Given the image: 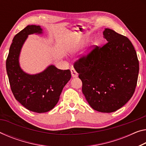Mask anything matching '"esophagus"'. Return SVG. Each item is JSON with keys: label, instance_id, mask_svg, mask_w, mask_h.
I'll return each mask as SVG.
<instances>
[{"label": "esophagus", "instance_id": "34e87169", "mask_svg": "<svg viewBox=\"0 0 146 146\" xmlns=\"http://www.w3.org/2000/svg\"><path fill=\"white\" fill-rule=\"evenodd\" d=\"M71 75H72V77L75 78V77H78V73L77 71H75V69L73 68L71 69Z\"/></svg>", "mask_w": 146, "mask_h": 146}]
</instances>
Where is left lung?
I'll return each instance as SVG.
<instances>
[{"label":"left lung","instance_id":"1","mask_svg":"<svg viewBox=\"0 0 146 146\" xmlns=\"http://www.w3.org/2000/svg\"><path fill=\"white\" fill-rule=\"evenodd\" d=\"M103 36L107 43L96 46L75 62L74 68L82 82V93L90 106L101 112L116 111L135 91L139 62L131 41L110 29Z\"/></svg>","mask_w":146,"mask_h":146}]
</instances>
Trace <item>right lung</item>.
I'll list each match as a JSON object with an SVG mask.
<instances>
[{
	"instance_id": "obj_1",
	"label": "right lung",
	"mask_w": 146,
	"mask_h": 146,
	"mask_svg": "<svg viewBox=\"0 0 146 146\" xmlns=\"http://www.w3.org/2000/svg\"><path fill=\"white\" fill-rule=\"evenodd\" d=\"M42 34L40 26L28 25L16 34L6 60V71L16 100L27 109L37 113L50 111L58 102L64 87L70 80L71 71L50 65L42 72L31 75L20 67L19 56L30 34Z\"/></svg>"
}]
</instances>
